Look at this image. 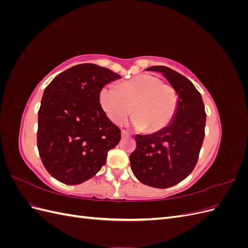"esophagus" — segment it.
I'll return each mask as SVG.
<instances>
[{
	"mask_svg": "<svg viewBox=\"0 0 248 248\" xmlns=\"http://www.w3.org/2000/svg\"><path fill=\"white\" fill-rule=\"evenodd\" d=\"M121 136H122V138H126V137H131L132 134L130 132H128V131H126V130H122L121 131Z\"/></svg>",
	"mask_w": 248,
	"mask_h": 248,
	"instance_id": "esophagus-1",
	"label": "esophagus"
}]
</instances>
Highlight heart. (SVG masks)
Wrapping results in <instances>:
<instances>
[{"instance_id": "heart-1", "label": "heart", "mask_w": 248, "mask_h": 248, "mask_svg": "<svg viewBox=\"0 0 248 248\" xmlns=\"http://www.w3.org/2000/svg\"><path fill=\"white\" fill-rule=\"evenodd\" d=\"M99 103L111 122L122 123L131 110V124L146 132L159 131L172 121L178 97L170 86L150 73L122 81L119 88L107 85L99 92Z\"/></svg>"}]
</instances>
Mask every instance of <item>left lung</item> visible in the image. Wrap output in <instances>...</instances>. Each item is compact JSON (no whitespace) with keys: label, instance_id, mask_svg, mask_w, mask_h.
Returning a JSON list of instances; mask_svg holds the SVG:
<instances>
[{"label":"left lung","instance_id":"left-lung-1","mask_svg":"<svg viewBox=\"0 0 248 248\" xmlns=\"http://www.w3.org/2000/svg\"><path fill=\"white\" fill-rule=\"evenodd\" d=\"M146 70L162 73L178 97L176 115L159 131L137 134L138 147L130 167L139 181L155 188H168L181 182L194 169L205 137L206 112L202 96L192 82L167 66Z\"/></svg>","mask_w":248,"mask_h":248}]
</instances>
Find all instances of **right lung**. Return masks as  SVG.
I'll list each match as a JSON object with an SVG mask.
<instances>
[{
  "label": "right lung",
  "mask_w": 248,
  "mask_h": 248,
  "mask_svg": "<svg viewBox=\"0 0 248 248\" xmlns=\"http://www.w3.org/2000/svg\"><path fill=\"white\" fill-rule=\"evenodd\" d=\"M121 76L86 63L63 71L46 88L38 111L37 147L58 181L78 185L94 177L121 131L99 103L100 90Z\"/></svg>",
  "instance_id": "obj_1"
}]
</instances>
